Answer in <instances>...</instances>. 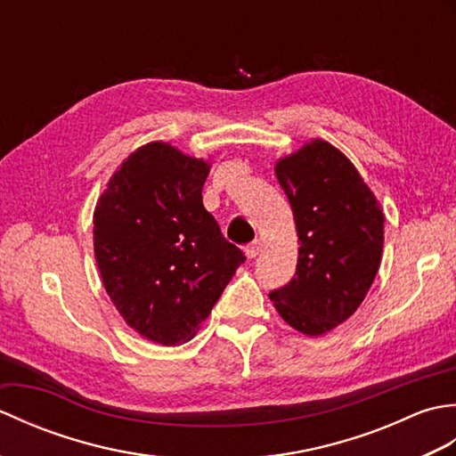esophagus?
I'll list each match as a JSON object with an SVG mask.
<instances>
[{
    "label": "esophagus",
    "mask_w": 456,
    "mask_h": 456,
    "mask_svg": "<svg viewBox=\"0 0 456 456\" xmlns=\"http://www.w3.org/2000/svg\"><path fill=\"white\" fill-rule=\"evenodd\" d=\"M260 250H263V243H260V240H253V243L247 247V256L256 258L260 255Z\"/></svg>",
    "instance_id": "obj_1"
}]
</instances>
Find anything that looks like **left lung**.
<instances>
[{"mask_svg":"<svg viewBox=\"0 0 456 456\" xmlns=\"http://www.w3.org/2000/svg\"><path fill=\"white\" fill-rule=\"evenodd\" d=\"M297 231L296 274L270 299L284 322L317 337L346 322L382 260L384 213L354 164L315 139L276 162Z\"/></svg>","mask_w":456,"mask_h":456,"instance_id":"8db88e82","label":"left lung"}]
</instances>
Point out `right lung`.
Wrapping results in <instances>:
<instances>
[{
    "instance_id": "right-lung-1",
    "label": "right lung",
    "mask_w": 456,
    "mask_h": 456,
    "mask_svg": "<svg viewBox=\"0 0 456 456\" xmlns=\"http://www.w3.org/2000/svg\"><path fill=\"white\" fill-rule=\"evenodd\" d=\"M209 162L168 142L121 162L94 211V253L105 292L134 331L159 345L196 335L245 263L203 208Z\"/></svg>"
}]
</instances>
